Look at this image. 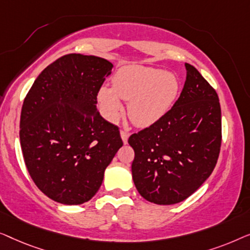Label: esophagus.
<instances>
[{
  "label": "esophagus",
  "instance_id": "obj_1",
  "mask_svg": "<svg viewBox=\"0 0 250 250\" xmlns=\"http://www.w3.org/2000/svg\"><path fill=\"white\" fill-rule=\"evenodd\" d=\"M120 133H121V138H122V140H124V143L125 144L128 143V138H129V136H130V132L126 131V130L122 129Z\"/></svg>",
  "mask_w": 250,
  "mask_h": 250
}]
</instances>
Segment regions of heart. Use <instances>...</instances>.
I'll use <instances>...</instances> for the list:
<instances>
[{
  "label": "heart",
  "mask_w": 250,
  "mask_h": 250,
  "mask_svg": "<svg viewBox=\"0 0 250 250\" xmlns=\"http://www.w3.org/2000/svg\"><path fill=\"white\" fill-rule=\"evenodd\" d=\"M179 93L177 77L161 69L128 65L112 78V88L103 86L98 93L105 118L115 121L124 112L121 100L129 101L128 115L133 125L149 126L170 110Z\"/></svg>",
  "instance_id": "heart-1"
}]
</instances>
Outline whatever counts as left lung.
<instances>
[{"instance_id": "obj_1", "label": "left lung", "mask_w": 250, "mask_h": 250, "mask_svg": "<svg viewBox=\"0 0 250 250\" xmlns=\"http://www.w3.org/2000/svg\"><path fill=\"white\" fill-rule=\"evenodd\" d=\"M187 78L178 101L156 124L132 133L131 171L139 194L150 203H180L215 167L222 143L221 106L215 89L186 63Z\"/></svg>"}]
</instances>
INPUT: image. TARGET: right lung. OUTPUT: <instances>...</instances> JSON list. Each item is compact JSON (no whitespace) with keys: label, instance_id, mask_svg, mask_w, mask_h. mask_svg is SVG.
Masks as SVG:
<instances>
[{"label":"right lung","instance_id":"1","mask_svg":"<svg viewBox=\"0 0 250 250\" xmlns=\"http://www.w3.org/2000/svg\"><path fill=\"white\" fill-rule=\"evenodd\" d=\"M112 66L98 56L63 55L42 71L24 97V164L38 189L55 202L79 205L93 198L124 145L119 126L96 107Z\"/></svg>","mask_w":250,"mask_h":250}]
</instances>
